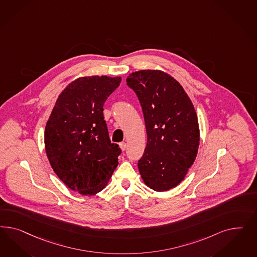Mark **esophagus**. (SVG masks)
<instances>
[{
    "label": "esophagus",
    "mask_w": 257,
    "mask_h": 257,
    "mask_svg": "<svg viewBox=\"0 0 257 257\" xmlns=\"http://www.w3.org/2000/svg\"><path fill=\"white\" fill-rule=\"evenodd\" d=\"M119 147H120V149H121L122 151H125L126 148H127V145H126L125 142H121V143H119Z\"/></svg>",
    "instance_id": "obj_1"
}]
</instances>
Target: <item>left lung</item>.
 Listing matches in <instances>:
<instances>
[{
    "instance_id": "8db88e82",
    "label": "left lung",
    "mask_w": 257,
    "mask_h": 257,
    "mask_svg": "<svg viewBox=\"0 0 257 257\" xmlns=\"http://www.w3.org/2000/svg\"><path fill=\"white\" fill-rule=\"evenodd\" d=\"M127 86L144 116L147 145L138 167L145 185L167 191L179 185L197 156L200 130L194 106L179 83L161 70L132 72Z\"/></svg>"
}]
</instances>
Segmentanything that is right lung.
Instances as JSON below:
<instances>
[{
	"mask_svg": "<svg viewBox=\"0 0 257 257\" xmlns=\"http://www.w3.org/2000/svg\"><path fill=\"white\" fill-rule=\"evenodd\" d=\"M120 77L89 76L70 83L47 121V157L59 179L82 195L97 194L117 168L121 150L109 139L103 103Z\"/></svg>",
	"mask_w": 257,
	"mask_h": 257,
	"instance_id": "obj_1",
	"label": "right lung"
}]
</instances>
